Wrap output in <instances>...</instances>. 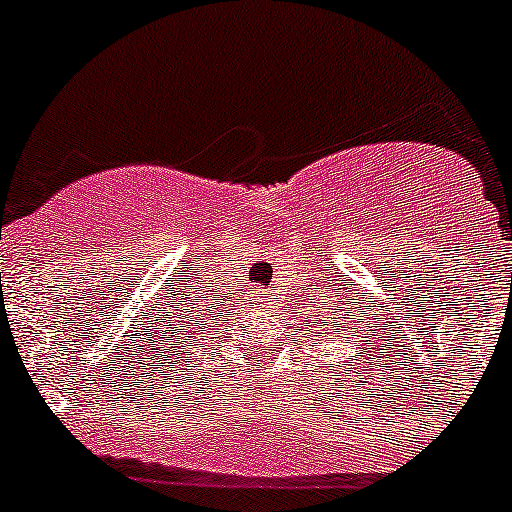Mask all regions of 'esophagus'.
Instances as JSON below:
<instances>
[{
    "instance_id": "esophagus-1",
    "label": "esophagus",
    "mask_w": 512,
    "mask_h": 512,
    "mask_svg": "<svg viewBox=\"0 0 512 512\" xmlns=\"http://www.w3.org/2000/svg\"><path fill=\"white\" fill-rule=\"evenodd\" d=\"M270 308H272V305H270V303H265V300L260 298V310H270Z\"/></svg>"
}]
</instances>
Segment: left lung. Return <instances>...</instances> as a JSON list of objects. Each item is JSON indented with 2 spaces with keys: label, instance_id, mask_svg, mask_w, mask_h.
Here are the masks:
<instances>
[{
  "label": "left lung",
  "instance_id": "1",
  "mask_svg": "<svg viewBox=\"0 0 512 512\" xmlns=\"http://www.w3.org/2000/svg\"><path fill=\"white\" fill-rule=\"evenodd\" d=\"M351 303V298H341V295H333V303L323 305L318 313H321V318H318V326H321V331H326L328 336H341V338H351V333H356L358 328H361V323H366L364 313L366 308H361V313L351 315L353 313V305H349L346 309L345 305ZM358 338H371V333L366 331H358ZM386 351V348H384ZM366 356H371L369 351H366ZM369 361V358H366Z\"/></svg>",
  "mask_w": 512,
  "mask_h": 512
}]
</instances>
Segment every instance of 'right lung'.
I'll return each mask as SVG.
<instances>
[{
	"instance_id": "add662e5",
	"label": "right lung",
	"mask_w": 512,
	"mask_h": 512,
	"mask_svg": "<svg viewBox=\"0 0 512 512\" xmlns=\"http://www.w3.org/2000/svg\"><path fill=\"white\" fill-rule=\"evenodd\" d=\"M156 308L161 310L151 315L154 321L148 328V336H151L154 346H159V353L166 358V364H174L176 358L186 361L189 346L199 341L204 331H219L217 305L212 303V308H209L207 300H199L197 295H184V290L166 295V303H159Z\"/></svg>"
}]
</instances>
